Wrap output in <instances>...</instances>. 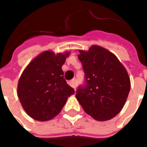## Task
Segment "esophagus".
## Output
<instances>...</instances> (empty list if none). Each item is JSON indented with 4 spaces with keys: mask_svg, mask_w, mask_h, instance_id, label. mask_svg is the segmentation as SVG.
I'll use <instances>...</instances> for the list:
<instances>
[{
    "mask_svg": "<svg viewBox=\"0 0 147 147\" xmlns=\"http://www.w3.org/2000/svg\"><path fill=\"white\" fill-rule=\"evenodd\" d=\"M68 84L70 85L71 88H76V86H77L76 82L74 80H73L69 81V82H68Z\"/></svg>",
    "mask_w": 147,
    "mask_h": 147,
    "instance_id": "1",
    "label": "esophagus"
}]
</instances>
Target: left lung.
Listing matches in <instances>:
<instances>
[{"instance_id": "obj_1", "label": "left lung", "mask_w": 147, "mask_h": 147, "mask_svg": "<svg viewBox=\"0 0 147 147\" xmlns=\"http://www.w3.org/2000/svg\"><path fill=\"white\" fill-rule=\"evenodd\" d=\"M79 52L86 85L78 88L77 100L94 119H111L122 111L130 92L127 69L115 54L101 46L92 45Z\"/></svg>"}]
</instances>
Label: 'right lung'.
<instances>
[{"label":"right lung","mask_w":147,"mask_h":147,"mask_svg":"<svg viewBox=\"0 0 147 147\" xmlns=\"http://www.w3.org/2000/svg\"><path fill=\"white\" fill-rule=\"evenodd\" d=\"M69 55V52L55 54L45 51L23 71L17 84V96L24 111L33 119H52L75 93L64 80L62 70Z\"/></svg>","instance_id":"add662e5"}]
</instances>
